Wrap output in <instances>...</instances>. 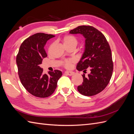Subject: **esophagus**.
<instances>
[{
	"instance_id": "34e87169",
	"label": "esophagus",
	"mask_w": 134,
	"mask_h": 134,
	"mask_svg": "<svg viewBox=\"0 0 134 134\" xmlns=\"http://www.w3.org/2000/svg\"><path fill=\"white\" fill-rule=\"evenodd\" d=\"M65 74L68 75V76H72V75L74 74V71H66L65 72Z\"/></svg>"
}]
</instances>
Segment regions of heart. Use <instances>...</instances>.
Instances as JSON below:
<instances>
[{
	"label": "heart",
	"mask_w": 134,
	"mask_h": 134,
	"mask_svg": "<svg viewBox=\"0 0 134 134\" xmlns=\"http://www.w3.org/2000/svg\"><path fill=\"white\" fill-rule=\"evenodd\" d=\"M62 41L65 47H74L76 48L78 44L77 38L73 35H65L62 38ZM75 63V60L73 58L66 59L63 61V65L66 68H70L73 63Z\"/></svg>",
	"instance_id": "b5f03b06"
}]
</instances>
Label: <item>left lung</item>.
<instances>
[{
    "label": "left lung",
    "mask_w": 134,
    "mask_h": 134,
    "mask_svg": "<svg viewBox=\"0 0 134 134\" xmlns=\"http://www.w3.org/2000/svg\"><path fill=\"white\" fill-rule=\"evenodd\" d=\"M81 34L85 40V49L77 69L83 71V82L77 87L81 94L93 96L105 89L113 71V62L110 45L103 34L90 25H81L69 32ZM87 69L90 73L85 75Z\"/></svg>",
    "instance_id": "obj_1"
}]
</instances>
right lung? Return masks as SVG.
Masks as SVG:
<instances>
[{
	"mask_svg": "<svg viewBox=\"0 0 134 134\" xmlns=\"http://www.w3.org/2000/svg\"><path fill=\"white\" fill-rule=\"evenodd\" d=\"M55 36L37 33L22 42L16 56L18 74L23 85L35 97L47 98L57 87V81L62 76L60 70H54L44 74L39 65L47 54L44 49L47 41Z\"/></svg>",
	"mask_w": 134,
	"mask_h": 134,
	"instance_id": "obj_1",
	"label": "right lung"
}]
</instances>
